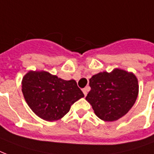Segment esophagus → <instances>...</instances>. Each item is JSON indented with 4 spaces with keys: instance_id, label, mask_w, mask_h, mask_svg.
<instances>
[{
    "instance_id": "obj_1",
    "label": "esophagus",
    "mask_w": 154,
    "mask_h": 154,
    "mask_svg": "<svg viewBox=\"0 0 154 154\" xmlns=\"http://www.w3.org/2000/svg\"><path fill=\"white\" fill-rule=\"evenodd\" d=\"M88 91H89V88H88V87H87V88H83V94H84V96H87V94H88Z\"/></svg>"
}]
</instances>
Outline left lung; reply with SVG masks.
Instances as JSON below:
<instances>
[{"label":"left lung","mask_w":154,"mask_h":154,"mask_svg":"<svg viewBox=\"0 0 154 154\" xmlns=\"http://www.w3.org/2000/svg\"><path fill=\"white\" fill-rule=\"evenodd\" d=\"M91 91L86 96L94 112L104 121H115L125 115L135 103L139 86L132 72L116 68L100 72L89 79Z\"/></svg>","instance_id":"1"}]
</instances>
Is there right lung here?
I'll use <instances>...</instances> for the list:
<instances>
[{"mask_svg":"<svg viewBox=\"0 0 154 154\" xmlns=\"http://www.w3.org/2000/svg\"><path fill=\"white\" fill-rule=\"evenodd\" d=\"M21 91L31 110L47 121L58 120L83 98L75 80H64L47 71H29L21 81Z\"/></svg>","mask_w":154,"mask_h":154,"instance_id":"1","label":"right lung"}]
</instances>
